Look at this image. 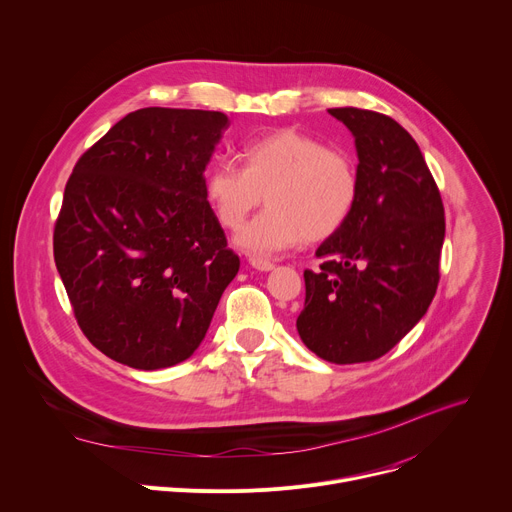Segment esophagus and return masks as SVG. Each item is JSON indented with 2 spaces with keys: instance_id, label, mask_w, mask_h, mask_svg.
Here are the masks:
<instances>
[{
  "instance_id": "34e87169",
  "label": "esophagus",
  "mask_w": 512,
  "mask_h": 512,
  "mask_svg": "<svg viewBox=\"0 0 512 512\" xmlns=\"http://www.w3.org/2000/svg\"><path fill=\"white\" fill-rule=\"evenodd\" d=\"M249 265L257 271H271L275 267L269 259H263V257H249Z\"/></svg>"
}]
</instances>
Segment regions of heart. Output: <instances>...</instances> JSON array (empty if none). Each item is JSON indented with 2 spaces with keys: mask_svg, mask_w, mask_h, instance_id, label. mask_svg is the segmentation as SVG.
<instances>
[{
  "mask_svg": "<svg viewBox=\"0 0 512 512\" xmlns=\"http://www.w3.org/2000/svg\"><path fill=\"white\" fill-rule=\"evenodd\" d=\"M241 166L214 160L202 192L216 223L239 229L265 194L267 208L235 235V247L253 257L294 249L306 239L336 235L358 198L354 160L298 129L281 127L245 141Z\"/></svg>",
  "mask_w": 512,
  "mask_h": 512,
  "instance_id": "b5f03b06",
  "label": "heart"
}]
</instances>
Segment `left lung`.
<instances>
[{
  "mask_svg": "<svg viewBox=\"0 0 512 512\" xmlns=\"http://www.w3.org/2000/svg\"><path fill=\"white\" fill-rule=\"evenodd\" d=\"M354 137L358 198L346 225L304 271L302 342L336 364L389 352L427 312L446 235L440 190L415 139L391 117L328 109Z\"/></svg>",
  "mask_w": 512,
  "mask_h": 512,
  "instance_id": "1",
  "label": "left lung"
}]
</instances>
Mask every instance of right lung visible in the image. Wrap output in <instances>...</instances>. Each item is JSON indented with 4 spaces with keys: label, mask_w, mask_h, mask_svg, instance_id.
Returning <instances> with one entry per match:
<instances>
[{
    "label": "right lung",
    "mask_w": 512,
    "mask_h": 512,
    "mask_svg": "<svg viewBox=\"0 0 512 512\" xmlns=\"http://www.w3.org/2000/svg\"><path fill=\"white\" fill-rule=\"evenodd\" d=\"M227 127L221 111H133L66 182L56 269L85 336L131 369L190 358L239 271L202 192Z\"/></svg>",
    "instance_id": "right-lung-1"
}]
</instances>
